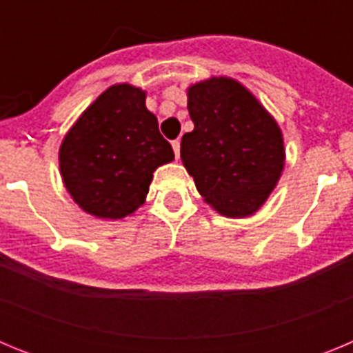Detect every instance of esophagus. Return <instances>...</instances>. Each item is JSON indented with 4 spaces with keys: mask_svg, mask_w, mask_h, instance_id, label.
<instances>
[{
    "mask_svg": "<svg viewBox=\"0 0 353 353\" xmlns=\"http://www.w3.org/2000/svg\"><path fill=\"white\" fill-rule=\"evenodd\" d=\"M171 146H173L174 157L179 159L180 157V139H174V141H171Z\"/></svg>",
    "mask_w": 353,
    "mask_h": 353,
    "instance_id": "1",
    "label": "esophagus"
}]
</instances>
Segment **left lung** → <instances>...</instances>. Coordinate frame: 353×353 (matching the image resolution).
I'll return each instance as SVG.
<instances>
[{
  "instance_id": "1",
  "label": "left lung",
  "mask_w": 353,
  "mask_h": 353,
  "mask_svg": "<svg viewBox=\"0 0 353 353\" xmlns=\"http://www.w3.org/2000/svg\"><path fill=\"white\" fill-rule=\"evenodd\" d=\"M194 123L180 157L196 189L219 214L248 217L274 191L285 168L281 129L267 109L230 77H210L187 90Z\"/></svg>"
}]
</instances>
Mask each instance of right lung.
<instances>
[{
	"instance_id": "obj_1",
	"label": "right lung",
	"mask_w": 353,
	"mask_h": 353,
	"mask_svg": "<svg viewBox=\"0 0 353 353\" xmlns=\"http://www.w3.org/2000/svg\"><path fill=\"white\" fill-rule=\"evenodd\" d=\"M145 99L143 90L114 84L81 114L61 143L65 187L95 217L121 219L138 210L154 171L174 159Z\"/></svg>"
}]
</instances>
